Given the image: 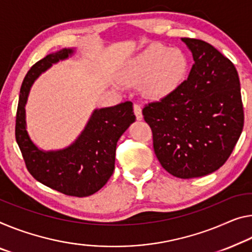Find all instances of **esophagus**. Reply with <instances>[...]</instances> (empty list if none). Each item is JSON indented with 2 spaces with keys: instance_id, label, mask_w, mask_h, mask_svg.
I'll use <instances>...</instances> for the list:
<instances>
[{
  "instance_id": "1",
  "label": "esophagus",
  "mask_w": 252,
  "mask_h": 252,
  "mask_svg": "<svg viewBox=\"0 0 252 252\" xmlns=\"http://www.w3.org/2000/svg\"><path fill=\"white\" fill-rule=\"evenodd\" d=\"M134 113H135V116H136V118L138 119V121H141V119L143 118V114H142V108L139 104L135 103L134 104Z\"/></svg>"
}]
</instances>
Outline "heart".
<instances>
[{
	"mask_svg": "<svg viewBox=\"0 0 252 252\" xmlns=\"http://www.w3.org/2000/svg\"><path fill=\"white\" fill-rule=\"evenodd\" d=\"M187 68L188 61L183 50L152 44L128 61L122 79L127 84L144 82L146 94L164 96L180 86Z\"/></svg>",
	"mask_w": 252,
	"mask_h": 252,
	"instance_id": "obj_1",
	"label": "heart"
}]
</instances>
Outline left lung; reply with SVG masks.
I'll return each mask as SVG.
<instances>
[{
  "label": "left lung",
  "instance_id": "1",
  "mask_svg": "<svg viewBox=\"0 0 252 252\" xmlns=\"http://www.w3.org/2000/svg\"><path fill=\"white\" fill-rule=\"evenodd\" d=\"M193 59L188 79L143 116L153 133L161 165L181 179L220 169L231 156L243 128L237 68L206 41L181 38Z\"/></svg>",
  "mask_w": 252,
  "mask_h": 252
}]
</instances>
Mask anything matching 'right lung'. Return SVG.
Instances as JSON below:
<instances>
[{
    "mask_svg": "<svg viewBox=\"0 0 252 252\" xmlns=\"http://www.w3.org/2000/svg\"><path fill=\"white\" fill-rule=\"evenodd\" d=\"M75 48H63L37 62L23 80L15 119V139L27 169L34 179L68 196L87 197L100 190L115 169L116 145L135 122L133 103L94 109L84 129L71 145L61 150L38 148L27 131L26 103L30 89L53 64L67 60Z\"/></svg>",
    "mask_w": 252,
    "mask_h": 252,
    "instance_id": "right-lung-1",
    "label": "right lung"
}]
</instances>
